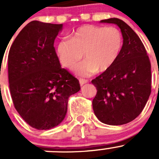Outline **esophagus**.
<instances>
[{"label":"esophagus","mask_w":159,"mask_h":159,"mask_svg":"<svg viewBox=\"0 0 159 159\" xmlns=\"http://www.w3.org/2000/svg\"><path fill=\"white\" fill-rule=\"evenodd\" d=\"M88 82V80L83 79V78H79V83L81 85H83L84 84H86Z\"/></svg>","instance_id":"34e87169"}]
</instances>
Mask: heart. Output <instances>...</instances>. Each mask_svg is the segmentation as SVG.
<instances>
[{"instance_id": "1", "label": "heart", "mask_w": 159, "mask_h": 159, "mask_svg": "<svg viewBox=\"0 0 159 159\" xmlns=\"http://www.w3.org/2000/svg\"><path fill=\"white\" fill-rule=\"evenodd\" d=\"M123 46V37L116 27L84 25L71 35L70 40H60L56 53L63 66L73 70L84 53L87 58L77 66L75 71L81 76H89L98 70H109L118 59Z\"/></svg>"}]
</instances>
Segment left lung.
<instances>
[{"label":"left lung","mask_w":159,"mask_h":159,"mask_svg":"<svg viewBox=\"0 0 159 159\" xmlns=\"http://www.w3.org/2000/svg\"><path fill=\"white\" fill-rule=\"evenodd\" d=\"M121 29L123 46L115 64L92 81L96 87L93 108L96 118L111 125L134 120L144 108L151 92V63L141 40L117 18L101 20Z\"/></svg>","instance_id":"8db88e82"}]
</instances>
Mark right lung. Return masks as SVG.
<instances>
[{
	"mask_svg": "<svg viewBox=\"0 0 159 159\" xmlns=\"http://www.w3.org/2000/svg\"><path fill=\"white\" fill-rule=\"evenodd\" d=\"M63 24L32 21L8 53V81L15 108L31 127L50 129L63 121L68 99L80 90L76 78L61 67L54 41Z\"/></svg>",
	"mask_w": 159,
	"mask_h": 159,
	"instance_id": "add662e5",
	"label": "right lung"
}]
</instances>
